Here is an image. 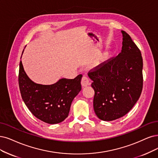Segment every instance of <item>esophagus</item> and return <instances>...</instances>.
Returning <instances> with one entry per match:
<instances>
[{"instance_id": "esophagus-1", "label": "esophagus", "mask_w": 158, "mask_h": 158, "mask_svg": "<svg viewBox=\"0 0 158 158\" xmlns=\"http://www.w3.org/2000/svg\"><path fill=\"white\" fill-rule=\"evenodd\" d=\"M90 85V80L88 77L86 76H83L81 79V85L83 86H86Z\"/></svg>"}]
</instances>
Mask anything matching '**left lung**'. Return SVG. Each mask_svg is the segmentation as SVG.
Masks as SVG:
<instances>
[{
    "label": "left lung",
    "mask_w": 158,
    "mask_h": 158,
    "mask_svg": "<svg viewBox=\"0 0 158 158\" xmlns=\"http://www.w3.org/2000/svg\"><path fill=\"white\" fill-rule=\"evenodd\" d=\"M121 32L123 41L120 53L89 72L95 92L94 112L104 121H112L126 114L143 90L141 52L130 35Z\"/></svg>",
    "instance_id": "obj_1"
}]
</instances>
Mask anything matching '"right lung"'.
<instances>
[{
  "mask_svg": "<svg viewBox=\"0 0 158 158\" xmlns=\"http://www.w3.org/2000/svg\"><path fill=\"white\" fill-rule=\"evenodd\" d=\"M82 77L80 74L73 79L63 78L50 85L37 84L28 77L21 61L19 63L18 80L23 100L34 116L50 124L68 117L72 102L81 90Z\"/></svg>",
  "mask_w": 158,
  "mask_h": 158,
  "instance_id": "obj_1",
  "label": "right lung"
}]
</instances>
